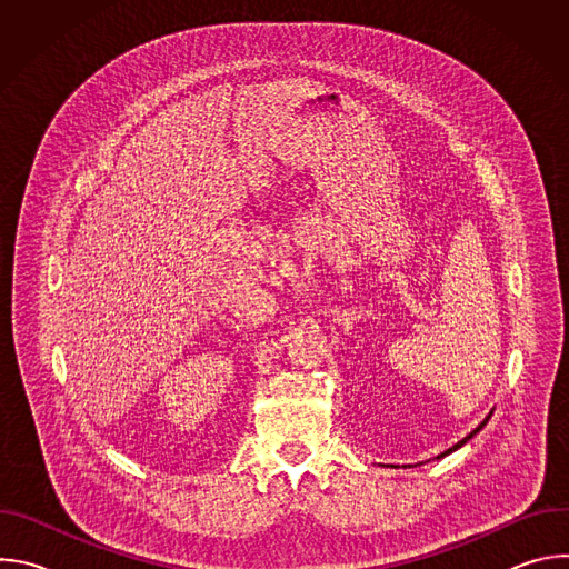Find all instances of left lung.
Returning <instances> with one entry per match:
<instances>
[{"instance_id": "1", "label": "left lung", "mask_w": 569, "mask_h": 569, "mask_svg": "<svg viewBox=\"0 0 569 569\" xmlns=\"http://www.w3.org/2000/svg\"><path fill=\"white\" fill-rule=\"evenodd\" d=\"M489 419H491V415H489ZM489 419H486V421H489ZM486 421H483V423H481V426H477V428H475V430H472V432H470V435H468V437H466V439H461V441H459V443H455V446H452V448H448V450H446V452H441V455H439V459H441V457H446V455H450V452H455V450H457V448H461V446H463V443H466V441H468V439H472V437H475V435H477V432H479V430H481V428H483V426H486Z\"/></svg>"}]
</instances>
